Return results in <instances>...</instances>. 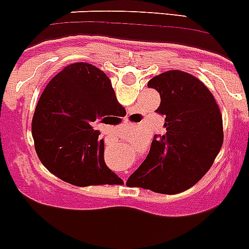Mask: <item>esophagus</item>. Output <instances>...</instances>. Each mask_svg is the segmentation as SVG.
Listing matches in <instances>:
<instances>
[{
    "label": "esophagus",
    "mask_w": 249,
    "mask_h": 249,
    "mask_svg": "<svg viewBox=\"0 0 249 249\" xmlns=\"http://www.w3.org/2000/svg\"><path fill=\"white\" fill-rule=\"evenodd\" d=\"M124 181H125V178H124Z\"/></svg>",
    "instance_id": "esophagus-1"
}]
</instances>
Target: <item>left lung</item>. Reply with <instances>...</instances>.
Returning a JSON list of instances; mask_svg holds the SVG:
<instances>
[{
    "label": "left lung",
    "mask_w": 249,
    "mask_h": 249,
    "mask_svg": "<svg viewBox=\"0 0 249 249\" xmlns=\"http://www.w3.org/2000/svg\"><path fill=\"white\" fill-rule=\"evenodd\" d=\"M160 93L158 113L163 135H155L149 155L126 181L159 194H178L202 178L223 142L222 115L211 91L194 75L169 71L147 83Z\"/></svg>",
    "instance_id": "1"
}]
</instances>
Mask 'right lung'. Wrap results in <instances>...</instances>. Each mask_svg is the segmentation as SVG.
Returning <instances> with one entry per match:
<instances>
[{
	"instance_id": "right-lung-1",
	"label": "right lung",
	"mask_w": 249,
	"mask_h": 249,
	"mask_svg": "<svg viewBox=\"0 0 249 249\" xmlns=\"http://www.w3.org/2000/svg\"><path fill=\"white\" fill-rule=\"evenodd\" d=\"M120 114L125 109L104 71L88 63L69 64L47 84L36 107L38 158L71 185H115L120 178L105 165L104 140L94 125Z\"/></svg>"
}]
</instances>
